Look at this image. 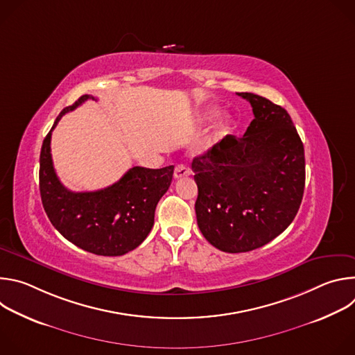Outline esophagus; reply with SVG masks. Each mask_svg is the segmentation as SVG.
I'll return each mask as SVG.
<instances>
[{"label": "esophagus", "instance_id": "obj_1", "mask_svg": "<svg viewBox=\"0 0 355 355\" xmlns=\"http://www.w3.org/2000/svg\"><path fill=\"white\" fill-rule=\"evenodd\" d=\"M191 174V170L188 166L185 164H178L175 166V170H174V177L175 178H184V177H188Z\"/></svg>", "mask_w": 355, "mask_h": 355}]
</instances>
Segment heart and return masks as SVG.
<instances>
[{"label":"heart","mask_w":355,"mask_h":355,"mask_svg":"<svg viewBox=\"0 0 355 355\" xmlns=\"http://www.w3.org/2000/svg\"><path fill=\"white\" fill-rule=\"evenodd\" d=\"M219 112H220L219 108H208L204 114H202V119H204V121H212V119H215V118L219 115ZM229 130H230V123H229V121H226V119L222 121V122L218 125V128H216L214 136L211 137L209 143L214 144V143L219 141L220 139H223V137L229 133Z\"/></svg>","instance_id":"obj_1"}]
</instances>
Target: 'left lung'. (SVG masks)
<instances>
[{"label": "left lung", "instance_id": "left-lung-1", "mask_svg": "<svg viewBox=\"0 0 355 355\" xmlns=\"http://www.w3.org/2000/svg\"><path fill=\"white\" fill-rule=\"evenodd\" d=\"M237 95L254 114L243 137L227 135L192 162L198 227L226 252L251 251L281 234L305 189V150L289 114L264 96Z\"/></svg>", "mask_w": 355, "mask_h": 355}]
</instances>
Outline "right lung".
Instances as JSON below:
<instances>
[{"instance_id":"right-lung-1","label":"right lung","mask_w":355,"mask_h":355,"mask_svg":"<svg viewBox=\"0 0 355 355\" xmlns=\"http://www.w3.org/2000/svg\"><path fill=\"white\" fill-rule=\"evenodd\" d=\"M92 95H83L64 108L46 135L40 150L39 189L44 212L52 225L73 244L96 256H123L147 237L155 211L167 192L174 166L151 170L130 168L118 182L99 191L73 192L58 178L50 139L62 116Z\"/></svg>"}]
</instances>
